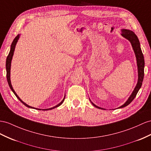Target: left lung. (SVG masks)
I'll use <instances>...</instances> for the list:
<instances>
[{
	"mask_svg": "<svg viewBox=\"0 0 151 151\" xmlns=\"http://www.w3.org/2000/svg\"><path fill=\"white\" fill-rule=\"evenodd\" d=\"M121 35L123 37L126 38L127 40H129L131 42V45H132L133 49L134 50L135 55H136V58H137V65H138V83L137 84V86H136V87H135L133 92H132V94H131V95L130 96V97L128 98V99L127 100V101L123 105L120 106L119 108H123V107H125V106H127L129 104L131 103V101H133V100L134 99V98L136 97L138 92L139 89L140 88L142 85L143 80H144V65H145L144 55H143L142 50L140 48V42H139V40H138V39L136 34H135L133 31H131V30H127V29H122ZM91 103L92 105H93L95 107L98 108V109L105 110V109H102V108H100L98 106H96L92 101H91Z\"/></svg>",
	"mask_w": 151,
	"mask_h": 151,
	"instance_id": "left-lung-1",
	"label": "left lung"
}]
</instances>
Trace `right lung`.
I'll return each mask as SVG.
<instances>
[{"label": "right lung", "instance_id": "right-lung-1", "mask_svg": "<svg viewBox=\"0 0 151 151\" xmlns=\"http://www.w3.org/2000/svg\"><path fill=\"white\" fill-rule=\"evenodd\" d=\"M19 37H20V35H17V37H15L14 39V40L12 42V44H11V50H10V52L9 53V55H7V59H6V72H7V74H6V76H7V82H8V84H9V86L10 87V88L11 89V91H12L13 92V93L15 94V96H17V98L20 100V101L24 104V105L25 106H26L27 107H29V108H30V109H34V108L30 106H29L28 105H27L26 103H25L24 101H22V100L18 97V96L16 92H15V91H14L13 88L12 87V86H11V80H10V69H11V60H12V58H13V54H14V48H15V46H16L17 45V42L18 41V40L19 39ZM65 99V96H64V98L63 99V101H62L59 104H58L57 105L55 106L54 107H52V108H50V109H42V110H52V109H55V108L56 107H58L60 105H62V103H63L64 100ZM37 109V110H41V109Z\"/></svg>", "mask_w": 151, "mask_h": 151}]
</instances>
